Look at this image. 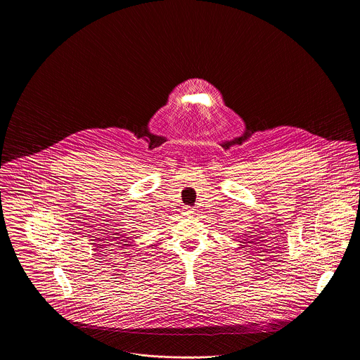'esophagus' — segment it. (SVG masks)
Masks as SVG:
<instances>
[{
	"instance_id": "1",
	"label": "esophagus",
	"mask_w": 360,
	"mask_h": 360,
	"mask_svg": "<svg viewBox=\"0 0 360 360\" xmlns=\"http://www.w3.org/2000/svg\"><path fill=\"white\" fill-rule=\"evenodd\" d=\"M186 212H188V214H193V213H194V209L188 206V207H186Z\"/></svg>"
}]
</instances>
